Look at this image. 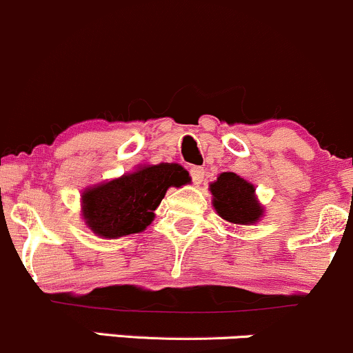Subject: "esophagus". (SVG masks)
Returning <instances> with one entry per match:
<instances>
[{
  "instance_id": "1",
  "label": "esophagus",
  "mask_w": 353,
  "mask_h": 353,
  "mask_svg": "<svg viewBox=\"0 0 353 353\" xmlns=\"http://www.w3.org/2000/svg\"><path fill=\"white\" fill-rule=\"evenodd\" d=\"M203 168H201V166H194V168H190V176H192V181H194L195 185L202 183L203 180Z\"/></svg>"
}]
</instances>
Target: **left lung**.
I'll return each mask as SVG.
<instances>
[{
  "label": "left lung",
  "instance_id": "obj_1",
  "mask_svg": "<svg viewBox=\"0 0 353 353\" xmlns=\"http://www.w3.org/2000/svg\"><path fill=\"white\" fill-rule=\"evenodd\" d=\"M216 212L232 224H255L263 216V207L256 201L255 187L236 173H221L210 183Z\"/></svg>",
  "mask_w": 353,
  "mask_h": 353
}]
</instances>
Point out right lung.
<instances>
[{"label": "right lung", "mask_w": 353, "mask_h": 353, "mask_svg": "<svg viewBox=\"0 0 353 353\" xmlns=\"http://www.w3.org/2000/svg\"><path fill=\"white\" fill-rule=\"evenodd\" d=\"M188 181V172L176 163L144 165L121 178L86 188L81 195L83 219L101 238L143 232L154 219V210L166 190Z\"/></svg>", "instance_id": "1"}]
</instances>
